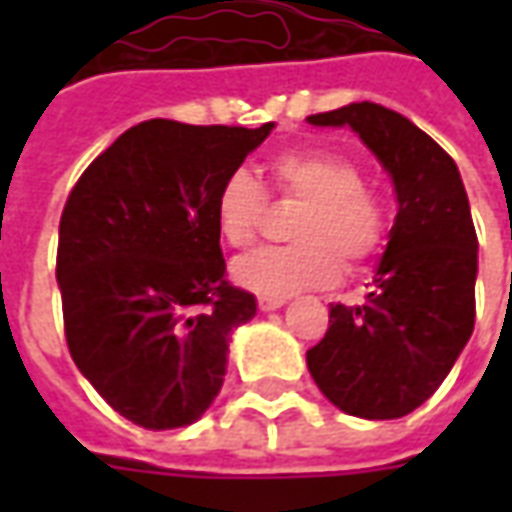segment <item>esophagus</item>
<instances>
[{"mask_svg":"<svg viewBox=\"0 0 512 512\" xmlns=\"http://www.w3.org/2000/svg\"><path fill=\"white\" fill-rule=\"evenodd\" d=\"M257 307H260V312H274L279 307H285V299H266V296H260Z\"/></svg>","mask_w":512,"mask_h":512,"instance_id":"34e87169","label":"esophagus"}]
</instances>
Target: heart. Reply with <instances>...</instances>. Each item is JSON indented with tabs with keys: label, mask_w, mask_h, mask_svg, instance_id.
<instances>
[{
	"label": "heart",
	"mask_w": 512,
	"mask_h": 512,
	"mask_svg": "<svg viewBox=\"0 0 512 512\" xmlns=\"http://www.w3.org/2000/svg\"><path fill=\"white\" fill-rule=\"evenodd\" d=\"M279 197L301 205L293 219V246L260 249L233 263L241 288L266 299H288L310 288H326L340 277L343 263L362 266L381 252L389 233V213L376 191L362 186V172L334 150H296L271 164ZM213 219L224 244L246 249L266 222V194L246 169L222 180Z\"/></svg>",
	"instance_id": "b5f03b06"
}]
</instances>
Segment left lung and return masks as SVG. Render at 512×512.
<instances>
[{
	"label": "left lung",
	"mask_w": 512,
	"mask_h": 512,
	"mask_svg": "<svg viewBox=\"0 0 512 512\" xmlns=\"http://www.w3.org/2000/svg\"><path fill=\"white\" fill-rule=\"evenodd\" d=\"M351 128L389 172L397 216L362 304H332L307 367L329 403L362 419H397L428 400L474 329L477 233L461 172L408 117L348 104L307 117Z\"/></svg>",
	"instance_id": "left-lung-1"
}]
</instances>
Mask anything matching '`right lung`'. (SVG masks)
Segmentation results:
<instances>
[{"mask_svg":"<svg viewBox=\"0 0 512 512\" xmlns=\"http://www.w3.org/2000/svg\"><path fill=\"white\" fill-rule=\"evenodd\" d=\"M271 131L145 120L65 202V340L79 373L139 428L197 422L224 384L230 334L255 318V296L224 279L213 202Z\"/></svg>","mask_w":512,"mask_h":512,"instance_id":"1","label":"right lung"}]
</instances>
